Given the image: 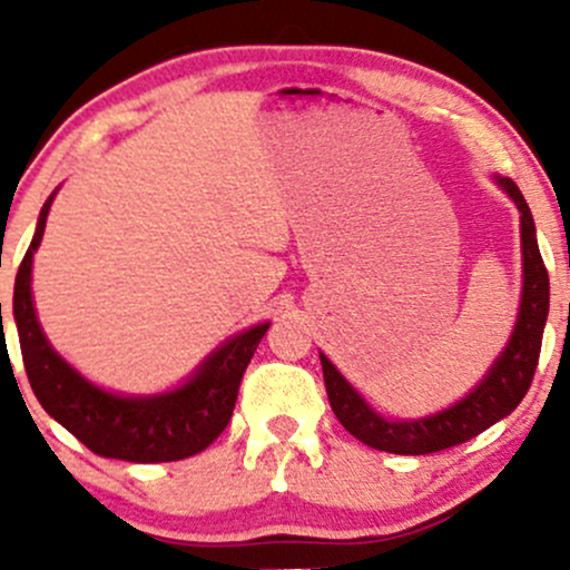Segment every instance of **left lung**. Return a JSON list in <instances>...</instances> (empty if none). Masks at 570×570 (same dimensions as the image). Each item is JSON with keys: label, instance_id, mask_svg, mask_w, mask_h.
<instances>
[{"label": "left lung", "instance_id": "1", "mask_svg": "<svg viewBox=\"0 0 570 570\" xmlns=\"http://www.w3.org/2000/svg\"><path fill=\"white\" fill-rule=\"evenodd\" d=\"M495 185L514 200L517 212H520L522 294L509 343L503 345L495 362L490 364L485 377L466 396L458 399L453 407H444L426 417H412V421L381 415L367 399L345 381L343 372L324 353H318L332 412L343 423V429L356 436L358 442L396 455L440 453V450L472 440L493 423H499L531 389L549 313V276L539 252V240H535L533 214L525 198H522L520 187L507 176H495Z\"/></svg>", "mask_w": 570, "mask_h": 570}]
</instances>
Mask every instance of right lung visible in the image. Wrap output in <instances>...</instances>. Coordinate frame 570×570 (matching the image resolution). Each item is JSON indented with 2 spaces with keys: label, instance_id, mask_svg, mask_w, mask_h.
<instances>
[{
  "label": "right lung",
  "instance_id": "right-lung-1",
  "mask_svg": "<svg viewBox=\"0 0 570 570\" xmlns=\"http://www.w3.org/2000/svg\"><path fill=\"white\" fill-rule=\"evenodd\" d=\"M56 193L39 212L35 238L18 267L12 294V318L31 391L45 412L96 455L130 463H163L200 453L230 423L240 377L271 322L254 324L225 340L185 383L163 394L128 396L90 383L45 337L31 299V263Z\"/></svg>",
  "mask_w": 570,
  "mask_h": 570
}]
</instances>
